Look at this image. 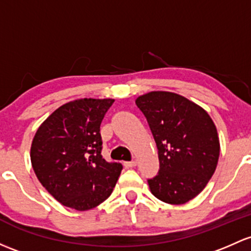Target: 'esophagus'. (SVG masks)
Instances as JSON below:
<instances>
[{
	"label": "esophagus",
	"mask_w": 251,
	"mask_h": 251,
	"mask_svg": "<svg viewBox=\"0 0 251 251\" xmlns=\"http://www.w3.org/2000/svg\"><path fill=\"white\" fill-rule=\"evenodd\" d=\"M136 165H137L136 161H128V162H124V166H125V167H127V168H132Z\"/></svg>",
	"instance_id": "1"
}]
</instances>
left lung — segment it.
Returning <instances> with one entry per match:
<instances>
[{"instance_id":"1","label":"left lung","mask_w":251,"mask_h":251,"mask_svg":"<svg viewBox=\"0 0 251 251\" xmlns=\"http://www.w3.org/2000/svg\"><path fill=\"white\" fill-rule=\"evenodd\" d=\"M136 104L146 115L159 150L160 170L148 180L150 191L170 204L189 202L205 188L218 165L220 142L212 118L174 92H148Z\"/></svg>"}]
</instances>
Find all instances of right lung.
I'll use <instances>...</instances> for the list:
<instances>
[{
    "label": "right lung",
    "mask_w": 251,
    "mask_h": 251,
    "mask_svg": "<svg viewBox=\"0 0 251 251\" xmlns=\"http://www.w3.org/2000/svg\"><path fill=\"white\" fill-rule=\"evenodd\" d=\"M112 99L65 103L42 123L31 144V163L39 183L65 207L84 212L112 194L123 166L101 155L100 126Z\"/></svg>",
    "instance_id": "obj_1"
}]
</instances>
